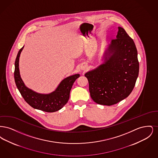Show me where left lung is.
<instances>
[{
	"label": "left lung",
	"mask_w": 158,
	"mask_h": 158,
	"mask_svg": "<svg viewBox=\"0 0 158 158\" xmlns=\"http://www.w3.org/2000/svg\"><path fill=\"white\" fill-rule=\"evenodd\" d=\"M118 29L116 39L105 49L102 63L85 75L91 98L100 105L110 106L127 98L139 75L135 44L124 28Z\"/></svg>",
	"instance_id": "1"
}]
</instances>
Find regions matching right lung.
I'll list each match as a JSON object with an SVG mask.
<instances>
[{
  "mask_svg": "<svg viewBox=\"0 0 158 158\" xmlns=\"http://www.w3.org/2000/svg\"><path fill=\"white\" fill-rule=\"evenodd\" d=\"M23 47L18 53L15 62L14 78L18 89L25 101L35 109L48 113H53L60 110L68 102L73 84L80 75L75 74L64 78L60 82L56 89L51 93L40 94L36 92L25 85L20 75L19 61Z\"/></svg>",
  "mask_w": 158,
  "mask_h": 158,
  "instance_id": "add662e5",
  "label": "right lung"
}]
</instances>
